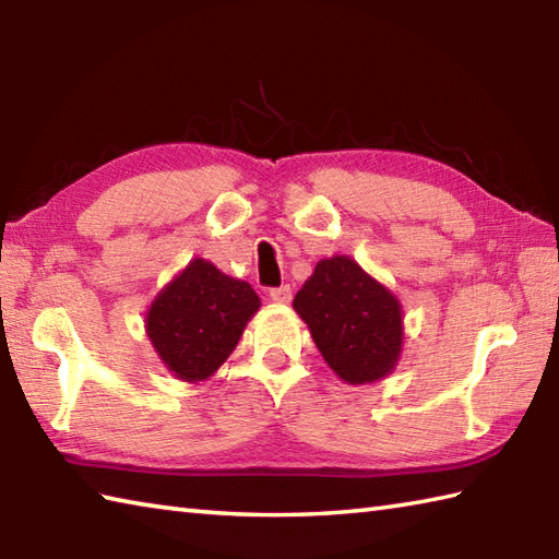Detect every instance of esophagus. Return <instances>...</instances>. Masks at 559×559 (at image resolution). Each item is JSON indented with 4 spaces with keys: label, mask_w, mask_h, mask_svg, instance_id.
Wrapping results in <instances>:
<instances>
[{
    "label": "esophagus",
    "mask_w": 559,
    "mask_h": 559,
    "mask_svg": "<svg viewBox=\"0 0 559 559\" xmlns=\"http://www.w3.org/2000/svg\"><path fill=\"white\" fill-rule=\"evenodd\" d=\"M269 298H271L273 302H278V305H288L290 298H293V290H290V286L273 288V290H269Z\"/></svg>",
    "instance_id": "esophagus-1"
}]
</instances>
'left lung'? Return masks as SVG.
I'll use <instances>...</instances> for the list:
<instances>
[{
  "label": "left lung",
  "mask_w": 559,
  "mask_h": 559,
  "mask_svg": "<svg viewBox=\"0 0 559 559\" xmlns=\"http://www.w3.org/2000/svg\"><path fill=\"white\" fill-rule=\"evenodd\" d=\"M293 310L341 382L374 384L396 370L406 338L401 300L353 257L317 261Z\"/></svg>",
  "instance_id": "1"
}]
</instances>
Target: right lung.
<instances>
[{"mask_svg": "<svg viewBox=\"0 0 559 559\" xmlns=\"http://www.w3.org/2000/svg\"><path fill=\"white\" fill-rule=\"evenodd\" d=\"M259 307V295L247 281L197 257L151 300L144 326L165 370L197 384L230 358Z\"/></svg>", "mask_w": 559, "mask_h": 559, "instance_id": "1", "label": "right lung"}]
</instances>
